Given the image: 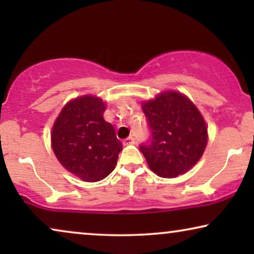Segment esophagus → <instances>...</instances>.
<instances>
[{"mask_svg": "<svg viewBox=\"0 0 254 254\" xmlns=\"http://www.w3.org/2000/svg\"><path fill=\"white\" fill-rule=\"evenodd\" d=\"M135 143V140L131 136L125 138V140L123 141V144L124 145H129V144H134Z\"/></svg>", "mask_w": 254, "mask_h": 254, "instance_id": "obj_1", "label": "esophagus"}]
</instances>
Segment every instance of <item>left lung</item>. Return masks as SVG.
<instances>
[{"label":"left lung","mask_w":254,"mask_h":254,"mask_svg":"<svg viewBox=\"0 0 254 254\" xmlns=\"http://www.w3.org/2000/svg\"><path fill=\"white\" fill-rule=\"evenodd\" d=\"M152 137L141 145L149 169L162 178H176L190 171L202 157L208 126L192 100L176 90H165L142 102Z\"/></svg>","instance_id":"1"}]
</instances>
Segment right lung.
Listing matches in <instances>:
<instances>
[{"instance_id": "right-lung-1", "label": "right lung", "mask_w": 254, "mask_h": 254, "mask_svg": "<svg viewBox=\"0 0 254 254\" xmlns=\"http://www.w3.org/2000/svg\"><path fill=\"white\" fill-rule=\"evenodd\" d=\"M106 104L83 95L62 107L51 131V145L60 164L86 183L103 180L117 165L123 144L104 120Z\"/></svg>"}]
</instances>
